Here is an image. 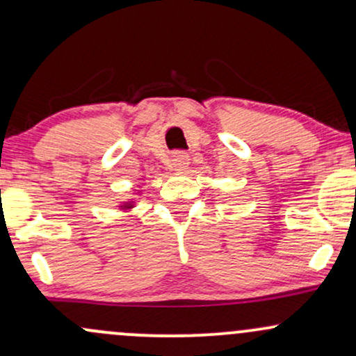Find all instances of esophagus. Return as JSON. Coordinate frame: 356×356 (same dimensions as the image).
Masks as SVG:
<instances>
[{
  "label": "esophagus",
  "instance_id": "esophagus-1",
  "mask_svg": "<svg viewBox=\"0 0 356 356\" xmlns=\"http://www.w3.org/2000/svg\"><path fill=\"white\" fill-rule=\"evenodd\" d=\"M189 165V155L184 152H175L172 155V169L177 170V172H182V170L187 169Z\"/></svg>",
  "mask_w": 356,
  "mask_h": 356
}]
</instances>
